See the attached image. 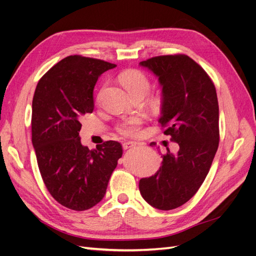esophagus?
Returning a JSON list of instances; mask_svg holds the SVG:
<instances>
[{
	"label": "esophagus",
	"instance_id": "1",
	"mask_svg": "<svg viewBox=\"0 0 256 256\" xmlns=\"http://www.w3.org/2000/svg\"><path fill=\"white\" fill-rule=\"evenodd\" d=\"M134 145H136V142H131V141L124 142V143H122V148H124V150H128V148H130V147H132V146H134Z\"/></svg>",
	"mask_w": 256,
	"mask_h": 256
}]
</instances>
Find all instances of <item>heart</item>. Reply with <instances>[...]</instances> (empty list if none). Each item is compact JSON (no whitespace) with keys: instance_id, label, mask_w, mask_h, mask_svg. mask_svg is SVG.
I'll return each instance as SVG.
<instances>
[{"instance_id":"heart-1","label":"heart","mask_w":256,"mask_h":256,"mask_svg":"<svg viewBox=\"0 0 256 256\" xmlns=\"http://www.w3.org/2000/svg\"><path fill=\"white\" fill-rule=\"evenodd\" d=\"M122 84L128 90L129 94L131 92H141L146 95L150 90V81L146 78V76L138 70H128L122 72L120 76ZM152 106L154 109L159 110L161 108L160 98H154L152 102ZM142 120L140 118H131L126 120L120 126V131L122 134L132 136L136 134L138 129H140Z\"/></svg>"}]
</instances>
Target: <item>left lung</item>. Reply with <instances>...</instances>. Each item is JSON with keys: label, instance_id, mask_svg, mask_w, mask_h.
Listing matches in <instances>:
<instances>
[{"label": "left lung", "instance_id": "left-lung-1", "mask_svg": "<svg viewBox=\"0 0 256 256\" xmlns=\"http://www.w3.org/2000/svg\"><path fill=\"white\" fill-rule=\"evenodd\" d=\"M140 66L158 78L159 122L180 150H168L159 171L141 178L138 189L152 207L171 210L196 194L212 166L219 145L218 97L204 69L187 56L152 58Z\"/></svg>", "mask_w": 256, "mask_h": 256}]
</instances>
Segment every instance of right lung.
Returning a JSON list of instances; mask_svg holds the SVG:
<instances>
[{"instance_id": "right-lung-1", "label": "right lung", "mask_w": 256, "mask_h": 256, "mask_svg": "<svg viewBox=\"0 0 256 256\" xmlns=\"http://www.w3.org/2000/svg\"><path fill=\"white\" fill-rule=\"evenodd\" d=\"M115 67L102 60L67 56L42 76L34 92L32 143L38 168L54 200L72 210H86L104 198L122 154L118 142L88 150L79 136L83 115L94 110L98 78Z\"/></svg>"}]
</instances>
